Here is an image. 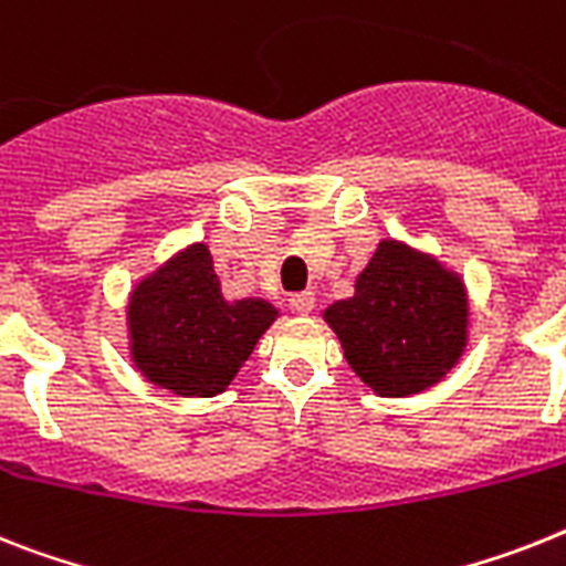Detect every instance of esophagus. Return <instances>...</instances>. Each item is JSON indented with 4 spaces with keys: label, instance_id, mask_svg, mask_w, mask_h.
Returning <instances> with one entry per match:
<instances>
[{
    "label": "esophagus",
    "instance_id": "34e87169",
    "mask_svg": "<svg viewBox=\"0 0 566 566\" xmlns=\"http://www.w3.org/2000/svg\"><path fill=\"white\" fill-rule=\"evenodd\" d=\"M289 306H292L297 315H310V312L315 310V294H312V292H294L292 297H289Z\"/></svg>",
    "mask_w": 566,
    "mask_h": 566
}]
</instances>
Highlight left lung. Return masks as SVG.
<instances>
[{"mask_svg": "<svg viewBox=\"0 0 566 566\" xmlns=\"http://www.w3.org/2000/svg\"><path fill=\"white\" fill-rule=\"evenodd\" d=\"M324 321L364 385L387 399L422 394L460 361L469 340V294L460 274L405 242L381 240L356 294Z\"/></svg>", "mask_w": 566, "mask_h": 566, "instance_id": "1", "label": "left lung"}]
</instances>
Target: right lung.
Listing matches in <instances>:
<instances>
[{
	"label": "right lung",
	"mask_w": 566,
	"mask_h": 566,
	"mask_svg": "<svg viewBox=\"0 0 566 566\" xmlns=\"http://www.w3.org/2000/svg\"><path fill=\"white\" fill-rule=\"evenodd\" d=\"M277 310L228 301L205 242L170 256L129 294V353L147 381L176 396H217L254 353Z\"/></svg>",
	"instance_id": "add662e5"
}]
</instances>
